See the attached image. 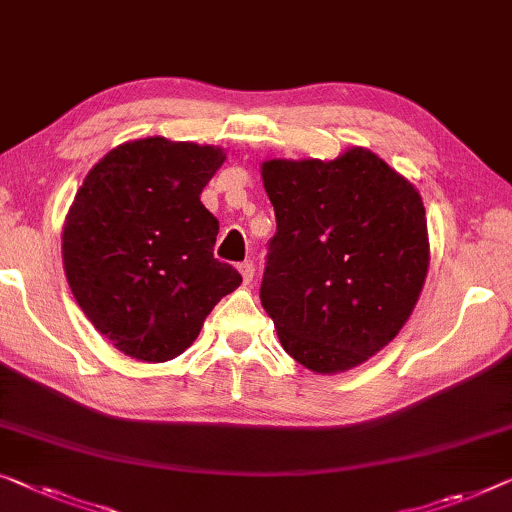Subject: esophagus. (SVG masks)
Masks as SVG:
<instances>
[{
    "mask_svg": "<svg viewBox=\"0 0 512 512\" xmlns=\"http://www.w3.org/2000/svg\"><path fill=\"white\" fill-rule=\"evenodd\" d=\"M239 273H241L243 282H246V285H250V282H253V276H255V262H253V259H246V262H241L239 264Z\"/></svg>",
    "mask_w": 512,
    "mask_h": 512,
    "instance_id": "34e87169",
    "label": "esophagus"
}]
</instances>
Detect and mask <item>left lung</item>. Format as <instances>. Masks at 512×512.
<instances>
[{"mask_svg":"<svg viewBox=\"0 0 512 512\" xmlns=\"http://www.w3.org/2000/svg\"><path fill=\"white\" fill-rule=\"evenodd\" d=\"M276 211L259 299L280 345L319 375L352 370L407 322L430 264L418 190L363 147L262 163Z\"/></svg>","mask_w":512,"mask_h":512,"instance_id":"8db88e82","label":"left lung"}]
</instances>
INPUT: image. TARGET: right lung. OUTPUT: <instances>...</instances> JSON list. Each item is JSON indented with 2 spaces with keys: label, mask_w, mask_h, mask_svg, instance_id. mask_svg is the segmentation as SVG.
I'll return each instance as SVG.
<instances>
[{
  "label": "right lung",
  "mask_w": 512,
  "mask_h": 512,
  "mask_svg": "<svg viewBox=\"0 0 512 512\" xmlns=\"http://www.w3.org/2000/svg\"><path fill=\"white\" fill-rule=\"evenodd\" d=\"M225 151L144 137L91 167L68 209L61 255L75 301L119 352L163 363L193 345L241 285L218 262V220L200 202Z\"/></svg>",
  "instance_id": "obj_1"
}]
</instances>
